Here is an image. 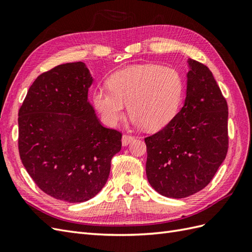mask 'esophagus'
Instances as JSON below:
<instances>
[{
	"label": "esophagus",
	"mask_w": 252,
	"mask_h": 252,
	"mask_svg": "<svg viewBox=\"0 0 252 252\" xmlns=\"http://www.w3.org/2000/svg\"><path fill=\"white\" fill-rule=\"evenodd\" d=\"M134 139H135V137L132 136V135L126 134V135H124V136H122V145H124V146H127L128 144L132 143V141H133Z\"/></svg>",
	"instance_id": "esophagus-1"
}]
</instances>
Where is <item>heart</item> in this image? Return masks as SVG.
<instances>
[{
  "instance_id": "1",
  "label": "heart",
  "mask_w": 252,
  "mask_h": 252,
  "mask_svg": "<svg viewBox=\"0 0 252 252\" xmlns=\"http://www.w3.org/2000/svg\"><path fill=\"white\" fill-rule=\"evenodd\" d=\"M108 88L94 90L93 101L107 126L124 118L126 105L133 124L159 130L175 118L183 99L184 83L176 68L159 64H135L115 72Z\"/></svg>"
}]
</instances>
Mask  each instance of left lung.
Segmentation results:
<instances>
[{
    "instance_id": "8db88e82",
    "label": "left lung",
    "mask_w": 252,
    "mask_h": 252,
    "mask_svg": "<svg viewBox=\"0 0 252 252\" xmlns=\"http://www.w3.org/2000/svg\"><path fill=\"white\" fill-rule=\"evenodd\" d=\"M184 105L168 125L146 137V173L168 198L198 192L214 178L229 147L228 104L211 70L189 60Z\"/></svg>"
}]
</instances>
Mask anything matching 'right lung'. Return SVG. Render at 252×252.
<instances>
[{
    "label": "right lung",
    "instance_id": "right-lung-1",
    "mask_svg": "<svg viewBox=\"0 0 252 252\" xmlns=\"http://www.w3.org/2000/svg\"><path fill=\"white\" fill-rule=\"evenodd\" d=\"M93 77L82 62L59 64L32 84L19 109L22 164L42 191L70 203L105 185L121 132L101 125L88 100Z\"/></svg>",
    "mask_w": 252,
    "mask_h": 252
}]
</instances>
